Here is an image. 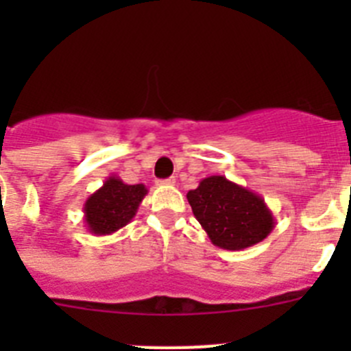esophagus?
Instances as JSON below:
<instances>
[{"label":"esophagus","mask_w":351,"mask_h":351,"mask_svg":"<svg viewBox=\"0 0 351 351\" xmlns=\"http://www.w3.org/2000/svg\"><path fill=\"white\" fill-rule=\"evenodd\" d=\"M161 186H173L176 184V179L173 178H169V179H163V181H160Z\"/></svg>","instance_id":"obj_1"}]
</instances>
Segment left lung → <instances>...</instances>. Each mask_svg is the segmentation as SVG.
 <instances>
[{"instance_id": "obj_1", "label": "left lung", "mask_w": 351, "mask_h": 351, "mask_svg": "<svg viewBox=\"0 0 351 351\" xmlns=\"http://www.w3.org/2000/svg\"><path fill=\"white\" fill-rule=\"evenodd\" d=\"M186 198L210 243L221 250L239 251L262 243L276 225L258 193L223 176L202 179Z\"/></svg>"}]
</instances>
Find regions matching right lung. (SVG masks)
I'll return each instance as SVG.
<instances>
[{
	"label": "right lung",
	"mask_w": 351,
	"mask_h": 351,
	"mask_svg": "<svg viewBox=\"0 0 351 351\" xmlns=\"http://www.w3.org/2000/svg\"><path fill=\"white\" fill-rule=\"evenodd\" d=\"M145 195L144 184H126L117 176H110L84 204L86 228L93 235L114 234L135 218Z\"/></svg>",
	"instance_id": "obj_1"
}]
</instances>
